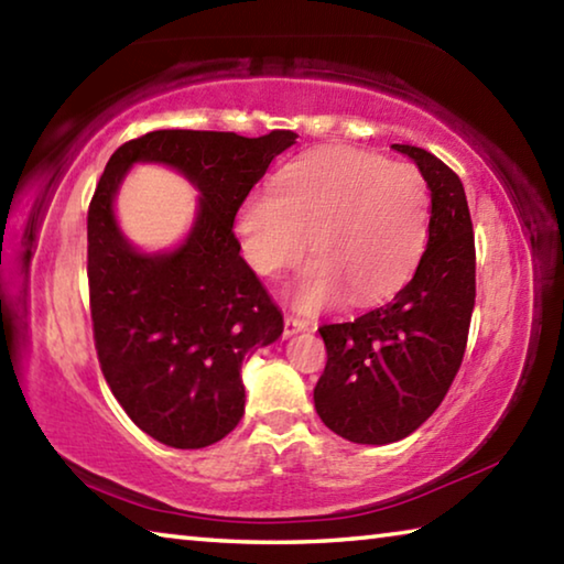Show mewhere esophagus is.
<instances>
[{
    "label": "esophagus",
    "instance_id": "1",
    "mask_svg": "<svg viewBox=\"0 0 564 564\" xmlns=\"http://www.w3.org/2000/svg\"><path fill=\"white\" fill-rule=\"evenodd\" d=\"M305 328H308V323H305L303 318H295V316H285L283 318V336L285 338L293 336V333H301Z\"/></svg>",
    "mask_w": 564,
    "mask_h": 564
}]
</instances>
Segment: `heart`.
Wrapping results in <instances>:
<instances>
[{"instance_id":"heart-1","label":"heart","mask_w":564,"mask_h":564,"mask_svg":"<svg viewBox=\"0 0 564 564\" xmlns=\"http://www.w3.org/2000/svg\"><path fill=\"white\" fill-rule=\"evenodd\" d=\"M431 228V191L415 166L358 149H318L285 164L275 194L256 191L238 212L251 269L279 275L308 251L313 263L293 291L316 313L346 295L370 305L408 281Z\"/></svg>"}]
</instances>
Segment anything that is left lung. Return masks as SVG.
Listing matches in <instances>:
<instances>
[{
	"label": "left lung",
	"instance_id": "obj_1",
	"mask_svg": "<svg viewBox=\"0 0 564 564\" xmlns=\"http://www.w3.org/2000/svg\"><path fill=\"white\" fill-rule=\"evenodd\" d=\"M431 188L420 263L393 301L318 333L328 362L313 390L316 413L350 443L386 445L435 413L460 370L475 305V236L460 176L413 144H393Z\"/></svg>",
	"mask_w": 564,
	"mask_h": 564
}]
</instances>
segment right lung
I'll list each match as a JSON object with an SVG mask.
<instances>
[{
	"label": "right lung",
	"mask_w": 564,
	"mask_h": 564,
	"mask_svg": "<svg viewBox=\"0 0 564 564\" xmlns=\"http://www.w3.org/2000/svg\"><path fill=\"white\" fill-rule=\"evenodd\" d=\"M275 129H161L113 151L87 216L94 346L113 398L141 431L181 451L214 445L243 417L241 362L283 333V316L241 259L234 221L271 161L295 144ZM159 160L203 191L184 247L147 257L112 218V194L131 163Z\"/></svg>",
	"instance_id": "add662e5"
}]
</instances>
